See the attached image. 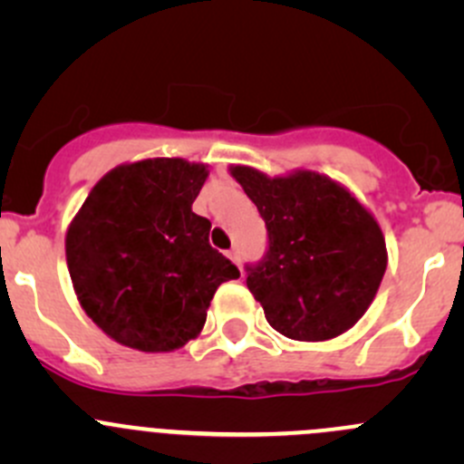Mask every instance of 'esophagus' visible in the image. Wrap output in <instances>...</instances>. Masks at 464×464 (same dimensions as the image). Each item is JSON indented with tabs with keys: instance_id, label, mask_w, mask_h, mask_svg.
Returning <instances> with one entry per match:
<instances>
[{
	"instance_id": "obj_1",
	"label": "esophagus",
	"mask_w": 464,
	"mask_h": 464,
	"mask_svg": "<svg viewBox=\"0 0 464 464\" xmlns=\"http://www.w3.org/2000/svg\"><path fill=\"white\" fill-rule=\"evenodd\" d=\"M227 256H228V260H231V262H236V265L240 266V254H237V249H231V251H227Z\"/></svg>"
}]
</instances>
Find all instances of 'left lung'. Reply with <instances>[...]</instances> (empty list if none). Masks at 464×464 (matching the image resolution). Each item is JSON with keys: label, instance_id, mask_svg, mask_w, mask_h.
I'll return each mask as SVG.
<instances>
[{"label": "left lung", "instance_id": "1", "mask_svg": "<svg viewBox=\"0 0 464 464\" xmlns=\"http://www.w3.org/2000/svg\"><path fill=\"white\" fill-rule=\"evenodd\" d=\"M231 175L258 206L269 249L246 265V287L280 334L327 341L354 325L386 271L377 219L341 184L312 170L266 177L249 166Z\"/></svg>", "mask_w": 464, "mask_h": 464}]
</instances>
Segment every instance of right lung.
<instances>
[{"instance_id":"1","label":"right lung","mask_w":464,"mask_h":464,"mask_svg":"<svg viewBox=\"0 0 464 464\" xmlns=\"http://www.w3.org/2000/svg\"><path fill=\"white\" fill-rule=\"evenodd\" d=\"M208 170L184 159H143L107 172L73 222L64 251L87 316L119 343L172 353L202 332L222 283L240 271L208 245L193 213Z\"/></svg>"}]
</instances>
